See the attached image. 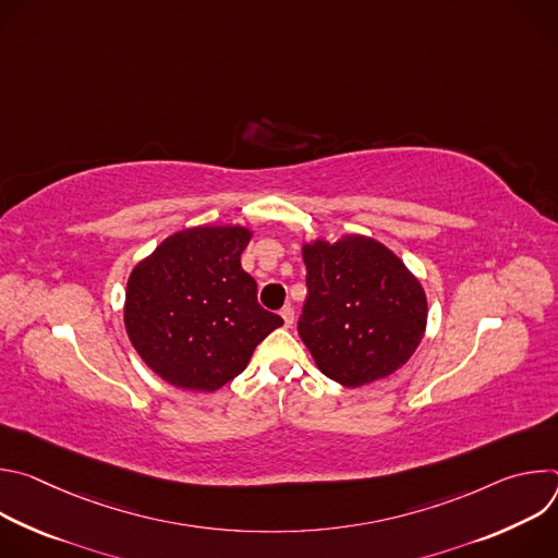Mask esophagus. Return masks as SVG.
Wrapping results in <instances>:
<instances>
[{
	"label": "esophagus",
	"mask_w": 558,
	"mask_h": 558,
	"mask_svg": "<svg viewBox=\"0 0 558 558\" xmlns=\"http://www.w3.org/2000/svg\"><path fill=\"white\" fill-rule=\"evenodd\" d=\"M280 315H282V323H284V327H291V325H293V317H295V313H293V308H291V304H287V306H282V311H280Z\"/></svg>",
	"instance_id": "1"
}]
</instances>
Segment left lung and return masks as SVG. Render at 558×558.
Masks as SVG:
<instances>
[{"label": "left lung", "instance_id": "8db88e82", "mask_svg": "<svg viewBox=\"0 0 558 558\" xmlns=\"http://www.w3.org/2000/svg\"><path fill=\"white\" fill-rule=\"evenodd\" d=\"M306 302L298 333L329 379L357 388L402 368L420 347L424 287L375 238L347 233L302 245Z\"/></svg>", "mask_w": 558, "mask_h": 558}]
</instances>
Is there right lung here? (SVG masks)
<instances>
[{
    "label": "right lung",
    "instance_id": "add662e5",
    "mask_svg": "<svg viewBox=\"0 0 558 558\" xmlns=\"http://www.w3.org/2000/svg\"><path fill=\"white\" fill-rule=\"evenodd\" d=\"M254 231L201 225L168 235L128 278L123 323L141 360L168 384L218 390L243 373L282 317L258 304L241 267Z\"/></svg>",
    "mask_w": 558,
    "mask_h": 558
}]
</instances>
